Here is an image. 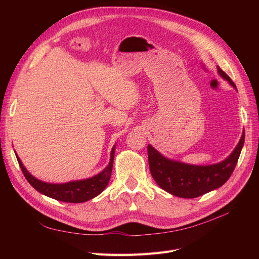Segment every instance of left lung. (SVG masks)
I'll return each mask as SVG.
<instances>
[{"label":"left lung","instance_id":"1","mask_svg":"<svg viewBox=\"0 0 259 259\" xmlns=\"http://www.w3.org/2000/svg\"><path fill=\"white\" fill-rule=\"evenodd\" d=\"M218 73L237 91V86L223 70L217 67ZM245 133L237 147L224 161L210 165H194L177 160H171L161 154L151 145H148V161L150 173L155 183L163 190L178 198L193 199L222 187L231 176L237 165L241 150L244 145Z\"/></svg>","mask_w":259,"mask_h":259}]
</instances>
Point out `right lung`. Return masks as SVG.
Returning a JSON list of instances; mask_svg holds the SVG:
<instances>
[{"label":"right lung","instance_id":"1","mask_svg":"<svg viewBox=\"0 0 259 259\" xmlns=\"http://www.w3.org/2000/svg\"><path fill=\"white\" fill-rule=\"evenodd\" d=\"M114 152L115 145L112 147V150L110 153V162H109L107 167H105L97 175L86 179L73 180V182H69L65 184H50L42 182V180L35 178L29 173L27 168L23 166V164L17 153L16 158L23 175H25L26 179L28 180V183L32 186L36 191L57 201L68 203H82L97 197L98 194H100L105 190V188L109 184V180H110L111 171L113 167Z\"/></svg>","mask_w":259,"mask_h":259}]
</instances>
